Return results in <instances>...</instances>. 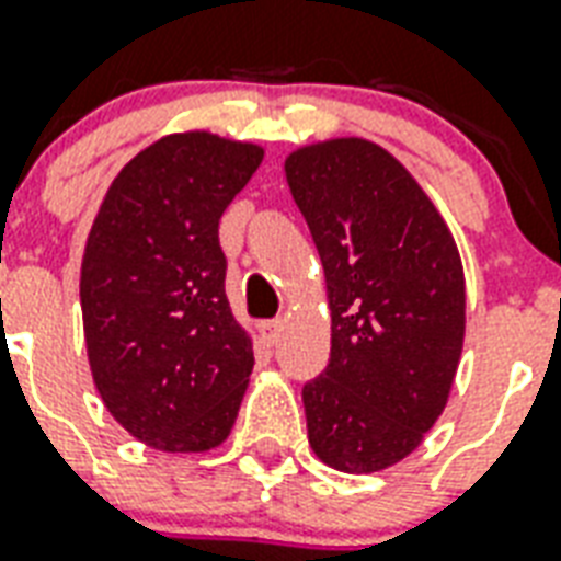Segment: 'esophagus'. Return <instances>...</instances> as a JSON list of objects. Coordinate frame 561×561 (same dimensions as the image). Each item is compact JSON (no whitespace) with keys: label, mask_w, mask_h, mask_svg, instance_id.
Masks as SVG:
<instances>
[{"label":"esophagus","mask_w":561,"mask_h":561,"mask_svg":"<svg viewBox=\"0 0 561 561\" xmlns=\"http://www.w3.org/2000/svg\"><path fill=\"white\" fill-rule=\"evenodd\" d=\"M279 332L282 320H264V323H259V335H262L264 344H276V341H279Z\"/></svg>","instance_id":"obj_1"}]
</instances>
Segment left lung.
Here are the masks:
<instances>
[{
    "label": "left lung",
    "instance_id": "left-lung-1",
    "mask_svg": "<svg viewBox=\"0 0 561 561\" xmlns=\"http://www.w3.org/2000/svg\"><path fill=\"white\" fill-rule=\"evenodd\" d=\"M327 276L332 353L302 388L323 465L376 473L421 447L442 417L465 344L459 247L417 179L365 138L285 158Z\"/></svg>",
    "mask_w": 561,
    "mask_h": 561
}]
</instances>
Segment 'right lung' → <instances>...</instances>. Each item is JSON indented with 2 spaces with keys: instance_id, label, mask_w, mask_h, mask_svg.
Here are the masks:
<instances>
[{
  "instance_id": "right-lung-1",
  "label": "right lung",
  "mask_w": 561,
  "mask_h": 561,
  "mask_svg": "<svg viewBox=\"0 0 561 561\" xmlns=\"http://www.w3.org/2000/svg\"><path fill=\"white\" fill-rule=\"evenodd\" d=\"M262 158L199 128L167 135L119 170L93 217L79 282L93 385L152 450L205 453L232 433L255 358L217 229Z\"/></svg>"
}]
</instances>
